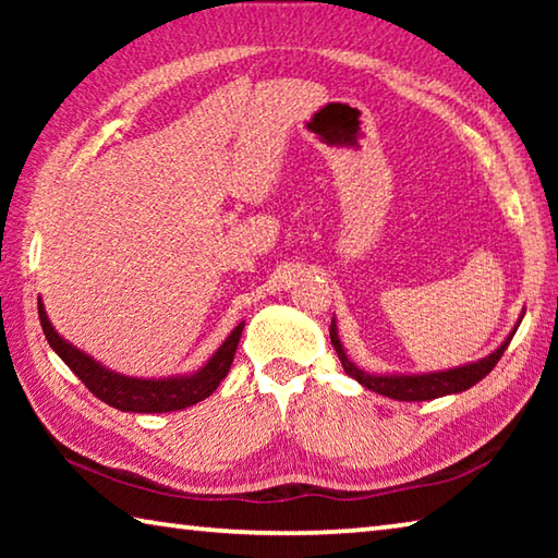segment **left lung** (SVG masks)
Instances as JSON below:
<instances>
[{
	"instance_id": "obj_1",
	"label": "left lung",
	"mask_w": 558,
	"mask_h": 558,
	"mask_svg": "<svg viewBox=\"0 0 558 558\" xmlns=\"http://www.w3.org/2000/svg\"><path fill=\"white\" fill-rule=\"evenodd\" d=\"M514 332H517V327L512 329V335H509L505 342L495 349L493 354L480 359V362L456 366V369H448V372L391 374L389 376V374H369V372L359 369L352 359L347 356L342 342H339L335 319H332V325H329V339H332L337 356H339V362H342L344 372L362 386H366V389H372L381 396H389V399H396V401H430V399H440V396L460 393V391L470 389V386H475L480 379H485V376L495 369V364L499 362V356L505 354L507 344L512 342Z\"/></svg>"
}]
</instances>
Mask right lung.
<instances>
[{
    "instance_id": "right-lung-1",
    "label": "right lung",
    "mask_w": 558,
    "mask_h": 558,
    "mask_svg": "<svg viewBox=\"0 0 558 558\" xmlns=\"http://www.w3.org/2000/svg\"><path fill=\"white\" fill-rule=\"evenodd\" d=\"M39 319L46 339L56 354H59L69 369L78 376V379L88 386L93 396H98L102 403L112 405L118 411L130 413H167V411H182L186 405H194L216 391L226 374L231 369L235 347L243 332V323L226 337V342L216 349V354L206 362L199 372L189 376H174V379H135V376H122L106 369L96 359L83 354L81 349L65 342V339L56 332L53 325L46 317L44 302L39 300Z\"/></svg>"
}]
</instances>
